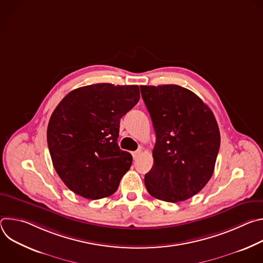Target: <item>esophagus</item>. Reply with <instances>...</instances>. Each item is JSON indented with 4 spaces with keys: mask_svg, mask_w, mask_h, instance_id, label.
<instances>
[{
    "mask_svg": "<svg viewBox=\"0 0 263 263\" xmlns=\"http://www.w3.org/2000/svg\"><path fill=\"white\" fill-rule=\"evenodd\" d=\"M141 154H142V151H141V149H137V151H135V152H133V153H132V155H133V158H134V159H137Z\"/></svg>",
    "mask_w": 263,
    "mask_h": 263,
    "instance_id": "obj_1",
    "label": "esophagus"
}]
</instances>
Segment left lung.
I'll list each match as a JSON object with an SVG mask.
<instances>
[{
    "label": "left lung",
    "instance_id": "left-lung-1",
    "mask_svg": "<svg viewBox=\"0 0 263 263\" xmlns=\"http://www.w3.org/2000/svg\"><path fill=\"white\" fill-rule=\"evenodd\" d=\"M156 133L154 164L144 176L152 197L171 203L197 195L210 180L220 135L211 109L179 85L140 86Z\"/></svg>",
    "mask_w": 263,
    "mask_h": 263
}]
</instances>
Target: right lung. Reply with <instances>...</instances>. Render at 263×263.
<instances>
[{"mask_svg":"<svg viewBox=\"0 0 263 263\" xmlns=\"http://www.w3.org/2000/svg\"><path fill=\"white\" fill-rule=\"evenodd\" d=\"M139 101L137 85L99 83L71 90L51 116L52 162L68 189L83 198L114 195L132 164L118 144L121 119Z\"/></svg>","mask_w":263,"mask_h":263,"instance_id":"obj_1","label":"right lung"}]
</instances>
